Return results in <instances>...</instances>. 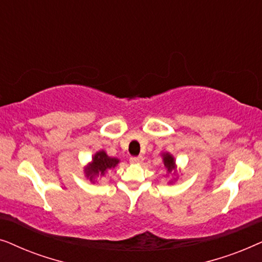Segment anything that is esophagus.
<instances>
[{
	"label": "esophagus",
	"mask_w": 262,
	"mask_h": 262,
	"mask_svg": "<svg viewBox=\"0 0 262 262\" xmlns=\"http://www.w3.org/2000/svg\"><path fill=\"white\" fill-rule=\"evenodd\" d=\"M143 161H144V159H143L142 156H136V157H131V159H130V162H131L132 164L143 163Z\"/></svg>",
	"instance_id": "obj_1"
}]
</instances>
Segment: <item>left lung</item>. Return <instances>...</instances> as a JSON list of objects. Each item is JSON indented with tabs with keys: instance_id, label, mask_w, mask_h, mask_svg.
<instances>
[{
	"instance_id": "obj_1",
	"label": "left lung",
	"mask_w": 262,
	"mask_h": 262,
	"mask_svg": "<svg viewBox=\"0 0 262 262\" xmlns=\"http://www.w3.org/2000/svg\"><path fill=\"white\" fill-rule=\"evenodd\" d=\"M162 159H163V164H164V167H166L168 173L175 171V169H177V166H175L174 157L171 156L169 152H164V154H162Z\"/></svg>"
}]
</instances>
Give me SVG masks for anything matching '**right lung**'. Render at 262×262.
Listing matches in <instances>:
<instances>
[{"label":"right lung","instance_id":"obj_1","mask_svg":"<svg viewBox=\"0 0 262 262\" xmlns=\"http://www.w3.org/2000/svg\"><path fill=\"white\" fill-rule=\"evenodd\" d=\"M118 163H119V160L116 157H110L103 150H100L93 156L92 162L88 164V167L84 168L85 177L94 182L95 178L105 175L107 170L112 169Z\"/></svg>","mask_w":262,"mask_h":262}]
</instances>
